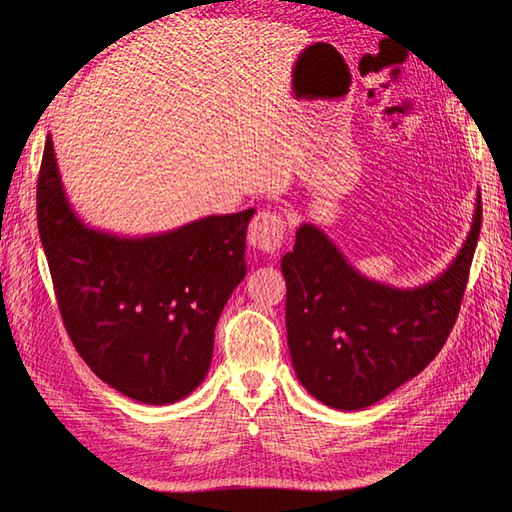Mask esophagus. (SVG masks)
Wrapping results in <instances>:
<instances>
[{"label": "esophagus", "instance_id": "esophagus-1", "mask_svg": "<svg viewBox=\"0 0 512 512\" xmlns=\"http://www.w3.org/2000/svg\"><path fill=\"white\" fill-rule=\"evenodd\" d=\"M286 235V220L275 211H260L247 228V241L260 252L275 254L282 247Z\"/></svg>", "mask_w": 512, "mask_h": 512}]
</instances>
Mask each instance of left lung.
<instances>
[{"mask_svg": "<svg viewBox=\"0 0 512 512\" xmlns=\"http://www.w3.org/2000/svg\"><path fill=\"white\" fill-rule=\"evenodd\" d=\"M483 203L472 230L438 280L399 290L356 273L312 224L282 258L286 331L299 382L322 404L361 410L418 376L453 331L468 286Z\"/></svg>", "mask_w": 512, "mask_h": 512, "instance_id": "1", "label": "left lung"}]
</instances>
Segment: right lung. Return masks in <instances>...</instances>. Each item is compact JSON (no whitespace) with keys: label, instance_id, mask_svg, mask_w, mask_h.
Here are the masks:
<instances>
[{"label":"right lung","instance_id":"1","mask_svg":"<svg viewBox=\"0 0 512 512\" xmlns=\"http://www.w3.org/2000/svg\"><path fill=\"white\" fill-rule=\"evenodd\" d=\"M36 207L59 314L89 369L141 404L190 395L207 376L215 324L245 277L254 209L143 239L91 230L68 205L51 136Z\"/></svg>","mask_w":512,"mask_h":512}]
</instances>
